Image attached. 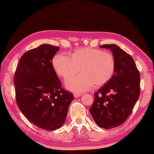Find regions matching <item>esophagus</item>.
Wrapping results in <instances>:
<instances>
[{
  "instance_id": "esophagus-1",
  "label": "esophagus",
  "mask_w": 154,
  "mask_h": 154,
  "mask_svg": "<svg viewBox=\"0 0 154 154\" xmlns=\"http://www.w3.org/2000/svg\"><path fill=\"white\" fill-rule=\"evenodd\" d=\"M81 95V94H79V93H74L73 94V96H74L75 98H79Z\"/></svg>"
}]
</instances>
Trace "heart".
I'll return each mask as SVG.
<instances>
[{"label":"heart","instance_id":"obj_1","mask_svg":"<svg viewBox=\"0 0 154 154\" xmlns=\"http://www.w3.org/2000/svg\"><path fill=\"white\" fill-rule=\"evenodd\" d=\"M52 65L59 76L68 78L76 74L81 68L83 74L65 81L69 90L74 92L91 89L94 85L100 87L107 83L115 71V60L112 54L99 49L83 48L76 49L71 57L64 54L55 55Z\"/></svg>","mask_w":154,"mask_h":154}]
</instances>
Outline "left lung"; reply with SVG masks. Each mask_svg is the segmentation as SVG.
<instances>
[{"mask_svg":"<svg viewBox=\"0 0 154 154\" xmlns=\"http://www.w3.org/2000/svg\"><path fill=\"white\" fill-rule=\"evenodd\" d=\"M115 60L111 79L94 94L89 112L100 128L111 129L125 122L131 114L140 93V75L133 58L116 44H104Z\"/></svg>","mask_w":154,"mask_h":154,"instance_id":"obj_1","label":"left lung"}]
</instances>
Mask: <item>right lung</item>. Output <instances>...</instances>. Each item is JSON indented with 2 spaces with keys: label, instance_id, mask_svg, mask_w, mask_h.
Segmentation results:
<instances>
[{
  "label": "right lung",
  "instance_id": "add662e5",
  "mask_svg": "<svg viewBox=\"0 0 154 154\" xmlns=\"http://www.w3.org/2000/svg\"><path fill=\"white\" fill-rule=\"evenodd\" d=\"M60 47L42 44L23 54L14 77L18 106L28 121L45 130L63 125L75 98L63 89L52 65Z\"/></svg>",
  "mask_w": 154,
  "mask_h": 154
}]
</instances>
